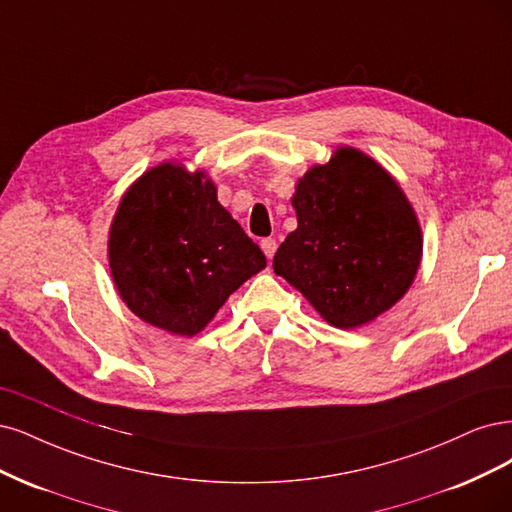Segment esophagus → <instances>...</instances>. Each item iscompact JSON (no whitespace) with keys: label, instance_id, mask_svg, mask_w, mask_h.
<instances>
[{"label":"esophagus","instance_id":"obj_1","mask_svg":"<svg viewBox=\"0 0 512 512\" xmlns=\"http://www.w3.org/2000/svg\"><path fill=\"white\" fill-rule=\"evenodd\" d=\"M259 246H261V251L266 253V257L272 259V255L276 253V246H278V244H276L274 238H263V240L259 242Z\"/></svg>","mask_w":512,"mask_h":512}]
</instances>
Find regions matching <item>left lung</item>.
Wrapping results in <instances>:
<instances>
[{"label": "left lung", "instance_id": "left-lung-1", "mask_svg": "<svg viewBox=\"0 0 512 512\" xmlns=\"http://www.w3.org/2000/svg\"><path fill=\"white\" fill-rule=\"evenodd\" d=\"M291 204L298 229L278 246L274 272L327 323L364 325L402 298L421 261V229L374 159L338 148L300 180Z\"/></svg>", "mask_w": 512, "mask_h": 512}]
</instances>
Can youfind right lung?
I'll return each mask as SVG.
<instances>
[{
  "instance_id": "1",
  "label": "right lung",
  "mask_w": 512,
  "mask_h": 512,
  "mask_svg": "<svg viewBox=\"0 0 512 512\" xmlns=\"http://www.w3.org/2000/svg\"><path fill=\"white\" fill-rule=\"evenodd\" d=\"M110 270L140 319L193 336L266 255L217 202L202 172L161 163L131 187L112 221Z\"/></svg>"
}]
</instances>
